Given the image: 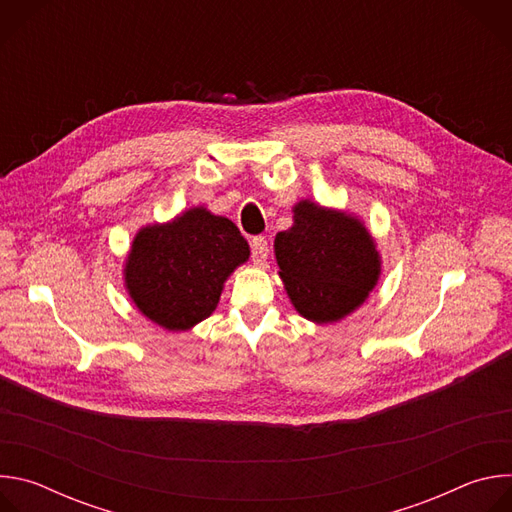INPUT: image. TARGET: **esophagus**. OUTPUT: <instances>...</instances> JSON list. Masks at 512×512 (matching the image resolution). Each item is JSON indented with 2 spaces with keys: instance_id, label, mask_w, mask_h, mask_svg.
Masks as SVG:
<instances>
[{
  "instance_id": "esophagus-1",
  "label": "esophagus",
  "mask_w": 512,
  "mask_h": 512,
  "mask_svg": "<svg viewBox=\"0 0 512 512\" xmlns=\"http://www.w3.org/2000/svg\"><path fill=\"white\" fill-rule=\"evenodd\" d=\"M267 255H269V247H267L265 237H253V241H251V257H253V263H255V265H265Z\"/></svg>"
}]
</instances>
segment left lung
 I'll return each mask as SVG.
<instances>
[{"label":"left lung","instance_id":"8db88e82","mask_svg":"<svg viewBox=\"0 0 512 512\" xmlns=\"http://www.w3.org/2000/svg\"><path fill=\"white\" fill-rule=\"evenodd\" d=\"M273 249L291 304L316 324L352 314L381 277L377 243L360 218L312 200L294 206V225L275 235Z\"/></svg>","mask_w":512,"mask_h":512}]
</instances>
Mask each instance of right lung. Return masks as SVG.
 <instances>
[{"mask_svg": "<svg viewBox=\"0 0 512 512\" xmlns=\"http://www.w3.org/2000/svg\"><path fill=\"white\" fill-rule=\"evenodd\" d=\"M249 243L227 216L192 206L168 223L141 227L125 259V289L154 324L182 332L206 320Z\"/></svg>", "mask_w": 512, "mask_h": 512, "instance_id": "obj_1", "label": "right lung"}]
</instances>
